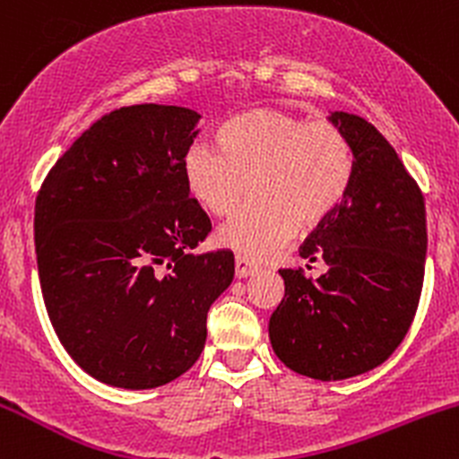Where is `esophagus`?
<instances>
[{
    "instance_id": "1",
    "label": "esophagus",
    "mask_w": 459,
    "mask_h": 459,
    "mask_svg": "<svg viewBox=\"0 0 459 459\" xmlns=\"http://www.w3.org/2000/svg\"><path fill=\"white\" fill-rule=\"evenodd\" d=\"M256 272H259V265H256L255 261H250L247 256H241V255L235 256V276L237 278H247Z\"/></svg>"
}]
</instances>
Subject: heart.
Returning <instances> with one entry per match:
<instances>
[{
    "mask_svg": "<svg viewBox=\"0 0 459 459\" xmlns=\"http://www.w3.org/2000/svg\"><path fill=\"white\" fill-rule=\"evenodd\" d=\"M220 149L196 142L183 160L192 196L229 218L255 187L256 198L220 229V241L265 259L336 213L350 192L354 152L345 131L281 108H252L224 120Z\"/></svg>",
    "mask_w": 459,
    "mask_h": 459,
    "instance_id": "heart-1",
    "label": "heart"
}]
</instances>
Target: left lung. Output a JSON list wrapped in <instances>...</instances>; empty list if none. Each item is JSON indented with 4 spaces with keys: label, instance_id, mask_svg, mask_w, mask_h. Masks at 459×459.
<instances>
[{
    "label": "left lung",
    "instance_id": "8db88e82",
    "mask_svg": "<svg viewBox=\"0 0 459 459\" xmlns=\"http://www.w3.org/2000/svg\"><path fill=\"white\" fill-rule=\"evenodd\" d=\"M354 152L350 192L299 256L328 272L281 270L270 317L273 351L291 371L330 382L360 376L397 350L419 308L428 252L425 198L388 140L356 114L334 112ZM310 267V265H308Z\"/></svg>",
    "mask_w": 459,
    "mask_h": 459
}]
</instances>
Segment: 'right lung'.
<instances>
[{"label":"right lung","mask_w":459,"mask_h":459,"mask_svg":"<svg viewBox=\"0 0 459 459\" xmlns=\"http://www.w3.org/2000/svg\"><path fill=\"white\" fill-rule=\"evenodd\" d=\"M198 118L177 105L114 109L39 189L34 241L47 313L99 382L142 391L183 376L207 341L209 308L233 282V252H187L212 230L183 175Z\"/></svg>","instance_id":"right-lung-1"}]
</instances>
